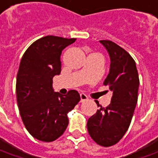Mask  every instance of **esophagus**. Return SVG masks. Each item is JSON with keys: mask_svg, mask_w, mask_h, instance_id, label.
Segmentation results:
<instances>
[{"mask_svg": "<svg viewBox=\"0 0 158 158\" xmlns=\"http://www.w3.org/2000/svg\"><path fill=\"white\" fill-rule=\"evenodd\" d=\"M79 96H80V102H85V101L88 100L87 96H86L85 94H80Z\"/></svg>", "mask_w": 158, "mask_h": 158, "instance_id": "1", "label": "esophagus"}]
</instances>
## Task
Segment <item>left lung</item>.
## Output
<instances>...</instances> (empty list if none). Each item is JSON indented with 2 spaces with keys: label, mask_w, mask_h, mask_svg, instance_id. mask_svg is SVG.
Masks as SVG:
<instances>
[{
  "label": "left lung",
  "mask_w": 158,
  "mask_h": 158,
  "mask_svg": "<svg viewBox=\"0 0 158 158\" xmlns=\"http://www.w3.org/2000/svg\"><path fill=\"white\" fill-rule=\"evenodd\" d=\"M111 59L108 75L103 82L112 95L111 103L101 106L88 119L87 129L89 136L100 146L108 147L122 139L132 120L137 100L139 79L136 64L129 52L116 43L100 40Z\"/></svg>",
  "instance_id": "obj_1"
}]
</instances>
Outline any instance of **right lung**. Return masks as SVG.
I'll use <instances>...</instances> for the list:
<instances>
[{
    "mask_svg": "<svg viewBox=\"0 0 158 158\" xmlns=\"http://www.w3.org/2000/svg\"><path fill=\"white\" fill-rule=\"evenodd\" d=\"M47 35L30 45L23 56L16 82L17 102L23 123L29 133L44 142H52L69 125L68 113L80 101L78 91L62 96L54 92L52 79L61 73V54L75 41Z\"/></svg>",
    "mask_w": 158,
    "mask_h": 158,
    "instance_id": "obj_1",
    "label": "right lung"
}]
</instances>
